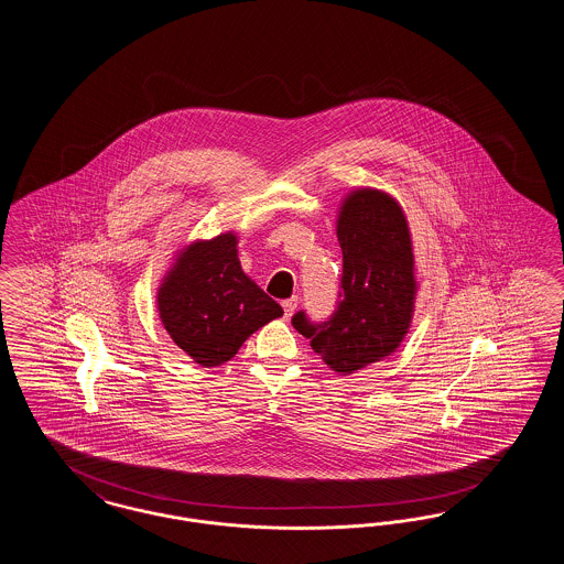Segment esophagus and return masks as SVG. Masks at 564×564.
Listing matches in <instances>:
<instances>
[{"label":"esophagus","instance_id":"1","mask_svg":"<svg viewBox=\"0 0 564 564\" xmlns=\"http://www.w3.org/2000/svg\"><path fill=\"white\" fill-rule=\"evenodd\" d=\"M281 306H283V313H285V317H292L294 315L295 306H297V297H288V300H283L281 302Z\"/></svg>","mask_w":564,"mask_h":564}]
</instances>
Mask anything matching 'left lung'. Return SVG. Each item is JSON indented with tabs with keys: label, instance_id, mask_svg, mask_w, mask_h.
<instances>
[{
	"label": "left lung",
	"instance_id": "8db88e82",
	"mask_svg": "<svg viewBox=\"0 0 564 564\" xmlns=\"http://www.w3.org/2000/svg\"><path fill=\"white\" fill-rule=\"evenodd\" d=\"M343 279L334 313L313 322L297 311L292 323L323 361L343 375L400 347L414 306V256L402 207L378 189H359L338 219Z\"/></svg>",
	"mask_w": 564,
	"mask_h": 564
}]
</instances>
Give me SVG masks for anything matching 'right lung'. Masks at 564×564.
<instances>
[{
  "instance_id": "obj_1",
  "label": "right lung",
  "mask_w": 564,
  "mask_h": 564,
  "mask_svg": "<svg viewBox=\"0 0 564 564\" xmlns=\"http://www.w3.org/2000/svg\"><path fill=\"white\" fill-rule=\"evenodd\" d=\"M159 308L173 343L205 368L232 359L256 329L283 315L242 272L232 235L189 245L162 283Z\"/></svg>"
}]
</instances>
